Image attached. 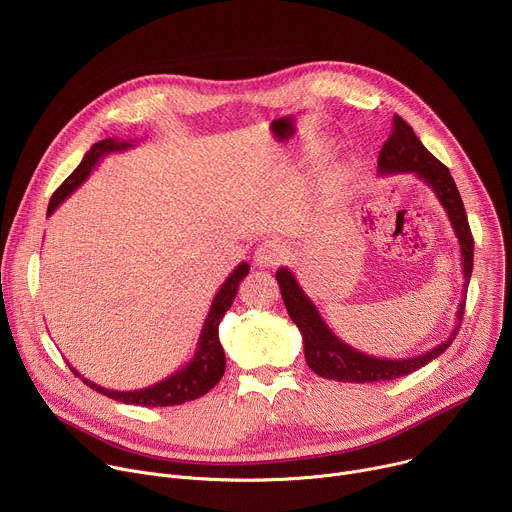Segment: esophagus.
I'll list each match as a JSON object with an SVG mask.
<instances>
[{
	"label": "esophagus",
	"instance_id": "esophagus-1",
	"mask_svg": "<svg viewBox=\"0 0 512 512\" xmlns=\"http://www.w3.org/2000/svg\"><path fill=\"white\" fill-rule=\"evenodd\" d=\"M281 259H283L281 249L271 241L261 243L253 255V261L257 267H275L281 263Z\"/></svg>",
	"mask_w": 512,
	"mask_h": 512
}]
</instances>
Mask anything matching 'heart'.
Segmentation results:
<instances>
[{"label": "heart", "instance_id": "obj_1", "mask_svg": "<svg viewBox=\"0 0 512 512\" xmlns=\"http://www.w3.org/2000/svg\"><path fill=\"white\" fill-rule=\"evenodd\" d=\"M320 152H322V145H318V143H316V145H310V154H312V156H318Z\"/></svg>", "mask_w": 512, "mask_h": 512}]
</instances>
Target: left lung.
Listing matches in <instances>:
<instances>
[{
  "mask_svg": "<svg viewBox=\"0 0 512 512\" xmlns=\"http://www.w3.org/2000/svg\"><path fill=\"white\" fill-rule=\"evenodd\" d=\"M381 176L389 174H415L421 182H425L433 194L444 206L454 235L460 243V255H462V273H464V294L462 302L456 312V326L448 340L442 344L433 346L431 350L411 356V358H381L371 356L367 352H360L352 348L350 344L342 342L332 328L324 322L314 302L306 296V291L298 283L294 271L287 267H279L275 273V279L281 289V298L287 308V314L294 322L304 338V354L308 367L324 379L340 381V383H379V381H393L399 377H405L427 362L440 356L448 350V346L454 342L466 308V287L472 277V265H474V239L470 233L468 216L464 210L462 196L456 188V182L450 174V170L433 158L425 145L419 141V137L413 133L409 123H405L399 115L393 117L391 137L385 141L383 150L379 154V170Z\"/></svg>",
  "mask_w": 512,
  "mask_h": 512,
  "instance_id": "8db88e82",
  "label": "left lung"
}]
</instances>
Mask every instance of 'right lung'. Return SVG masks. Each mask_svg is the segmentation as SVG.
<instances>
[{"instance_id":"1","label":"right lung","mask_w":512,"mask_h":512,"mask_svg":"<svg viewBox=\"0 0 512 512\" xmlns=\"http://www.w3.org/2000/svg\"><path fill=\"white\" fill-rule=\"evenodd\" d=\"M133 145H135V141H119V139H113V137L97 141L93 148L85 154V158L77 166V170L72 172L60 184V188L52 194L46 214L50 216L72 192H75L91 176L93 168L101 162V158H105L107 154H113V152L131 150ZM247 273H249V263L243 261L225 279L221 289H218L214 294L208 316H206V320L202 324V330H200V338H198L194 356L190 358L188 364H184L182 369H178L170 377L162 379L160 383H154V385L143 387V389H135V391H113V389H105V387L85 379L77 369L70 367L72 373L81 377L85 385H89L91 389H95L101 395H107V397H111L115 401H121V403L141 405V407L182 405L186 401H194V399L206 395L225 375L227 360H225V350L221 346V340H218V324H221L223 316L233 306V300L237 296L239 285H241V281Z\"/></svg>"}]
</instances>
